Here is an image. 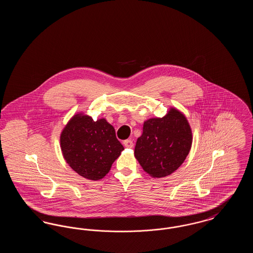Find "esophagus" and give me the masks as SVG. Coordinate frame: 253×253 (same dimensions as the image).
Listing matches in <instances>:
<instances>
[{"label":"esophagus","mask_w":253,"mask_h":253,"mask_svg":"<svg viewBox=\"0 0 253 253\" xmlns=\"http://www.w3.org/2000/svg\"><path fill=\"white\" fill-rule=\"evenodd\" d=\"M123 144H124V146H125L126 148H132V146H133V143H132V141L131 139H126V140H124V141H123Z\"/></svg>","instance_id":"1"}]
</instances>
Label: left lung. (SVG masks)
Wrapping results in <instances>:
<instances>
[{
	"instance_id": "1",
	"label": "left lung",
	"mask_w": 253,
	"mask_h": 253,
	"mask_svg": "<svg viewBox=\"0 0 253 253\" xmlns=\"http://www.w3.org/2000/svg\"><path fill=\"white\" fill-rule=\"evenodd\" d=\"M192 129L186 117L174 108L163 118L150 119L137 138L134 157L147 173L165 177L179 168L190 153Z\"/></svg>"
}]
</instances>
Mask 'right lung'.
Wrapping results in <instances>:
<instances>
[{
	"label": "right lung",
	"mask_w": 253,
	"mask_h": 253,
	"mask_svg": "<svg viewBox=\"0 0 253 253\" xmlns=\"http://www.w3.org/2000/svg\"><path fill=\"white\" fill-rule=\"evenodd\" d=\"M60 148L69 166L90 180L103 178L124 150L105 119L94 121L82 113L75 115L62 130Z\"/></svg>",
	"instance_id": "1"
}]
</instances>
